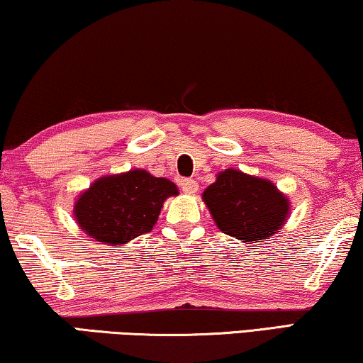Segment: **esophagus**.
I'll list each match as a JSON object with an SVG mask.
<instances>
[{
	"mask_svg": "<svg viewBox=\"0 0 363 363\" xmlns=\"http://www.w3.org/2000/svg\"><path fill=\"white\" fill-rule=\"evenodd\" d=\"M181 187H182V191L186 192V194H196L199 191L197 181H192V179H182L181 181Z\"/></svg>",
	"mask_w": 363,
	"mask_h": 363,
	"instance_id": "34e87169",
	"label": "esophagus"
}]
</instances>
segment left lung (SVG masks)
I'll list each match as a JSON object with an SVG mask.
<instances>
[{"instance_id": "8db88e82", "label": "left lung", "mask_w": 363, "mask_h": 363, "mask_svg": "<svg viewBox=\"0 0 363 363\" xmlns=\"http://www.w3.org/2000/svg\"><path fill=\"white\" fill-rule=\"evenodd\" d=\"M202 201L223 233L243 243L272 238L288 220L291 202L269 179L228 167L220 171Z\"/></svg>"}]
</instances>
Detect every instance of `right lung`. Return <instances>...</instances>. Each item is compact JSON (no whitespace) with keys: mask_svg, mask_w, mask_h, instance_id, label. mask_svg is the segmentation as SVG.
<instances>
[{"mask_svg":"<svg viewBox=\"0 0 363 363\" xmlns=\"http://www.w3.org/2000/svg\"><path fill=\"white\" fill-rule=\"evenodd\" d=\"M179 189L166 177L145 169L101 176L79 194L74 217L82 232L110 247L152 230L167 197Z\"/></svg>","mask_w":363,"mask_h":363,"instance_id":"add662e5","label":"right lung"}]
</instances>
